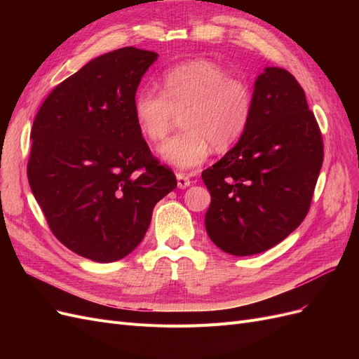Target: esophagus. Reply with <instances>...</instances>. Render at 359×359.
<instances>
[{
	"label": "esophagus",
	"mask_w": 359,
	"mask_h": 359,
	"mask_svg": "<svg viewBox=\"0 0 359 359\" xmlns=\"http://www.w3.org/2000/svg\"><path fill=\"white\" fill-rule=\"evenodd\" d=\"M177 184H178V189H187L191 181L189 177L184 175V173H177Z\"/></svg>",
	"instance_id": "obj_1"
}]
</instances>
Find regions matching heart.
I'll return each mask as SVG.
<instances>
[{
    "instance_id": "obj_1",
    "label": "heart",
    "mask_w": 359,
    "mask_h": 359,
    "mask_svg": "<svg viewBox=\"0 0 359 359\" xmlns=\"http://www.w3.org/2000/svg\"><path fill=\"white\" fill-rule=\"evenodd\" d=\"M140 135L158 142L168 135L175 115L182 114V132L158 148L173 168L193 169L208 158L211 145L226 151L243 137L253 115V91L245 81L232 78L212 61L194 60L165 72L161 91L140 90L133 104Z\"/></svg>"
}]
</instances>
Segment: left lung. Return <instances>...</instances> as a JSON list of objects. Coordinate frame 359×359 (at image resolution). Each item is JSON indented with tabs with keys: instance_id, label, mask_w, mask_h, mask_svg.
Masks as SVG:
<instances>
[{
	"instance_id": "8db88e82",
	"label": "left lung",
	"mask_w": 359,
	"mask_h": 359,
	"mask_svg": "<svg viewBox=\"0 0 359 359\" xmlns=\"http://www.w3.org/2000/svg\"><path fill=\"white\" fill-rule=\"evenodd\" d=\"M322 161V133L301 85L287 70L266 67L255 82L245 133L202 172L211 241L233 256L283 241L306 219Z\"/></svg>"
}]
</instances>
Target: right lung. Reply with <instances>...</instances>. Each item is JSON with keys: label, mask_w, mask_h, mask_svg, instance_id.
<instances>
[{"label": "right lung", "mask_w": 359, "mask_h": 359, "mask_svg": "<svg viewBox=\"0 0 359 359\" xmlns=\"http://www.w3.org/2000/svg\"><path fill=\"white\" fill-rule=\"evenodd\" d=\"M157 57L128 46L91 60L52 90L32 123L31 191L58 241L95 262L132 253L156 203L177 187L133 114Z\"/></svg>", "instance_id": "1"}]
</instances>
